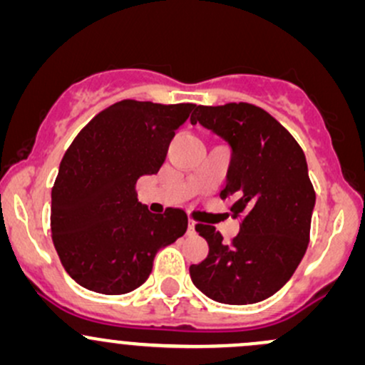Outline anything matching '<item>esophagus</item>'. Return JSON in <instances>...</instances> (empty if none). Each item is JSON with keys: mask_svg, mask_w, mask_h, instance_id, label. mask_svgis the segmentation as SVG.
I'll list each match as a JSON object with an SVG mask.
<instances>
[{"mask_svg": "<svg viewBox=\"0 0 365 365\" xmlns=\"http://www.w3.org/2000/svg\"><path fill=\"white\" fill-rule=\"evenodd\" d=\"M189 234H195V222L189 220Z\"/></svg>", "mask_w": 365, "mask_h": 365, "instance_id": "esophagus-1", "label": "esophagus"}]
</instances>
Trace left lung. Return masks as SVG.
<instances>
[{"label":"left lung","instance_id":"obj_1","mask_svg":"<svg viewBox=\"0 0 365 365\" xmlns=\"http://www.w3.org/2000/svg\"><path fill=\"white\" fill-rule=\"evenodd\" d=\"M190 123L202 124L230 145L220 197L232 199L234 218L242 215L230 244L213 225H195L210 253L190 265L192 282L218 303L263 302L293 277L310 241L315 190L305 154L277 119L253 103L197 106Z\"/></svg>","mask_w":365,"mask_h":365}]
</instances>
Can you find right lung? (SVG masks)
I'll list each match as a JSON object with an SVG mask.
<instances>
[{
	"instance_id": "1",
	"label": "right lung",
	"mask_w": 365,
	"mask_h": 365,
	"mask_svg": "<svg viewBox=\"0 0 365 365\" xmlns=\"http://www.w3.org/2000/svg\"><path fill=\"white\" fill-rule=\"evenodd\" d=\"M195 103L121 100L79 131L51 189V239L67 274L100 294H124L149 279L155 255L187 230V213H150L137 180L155 175Z\"/></svg>"
}]
</instances>
